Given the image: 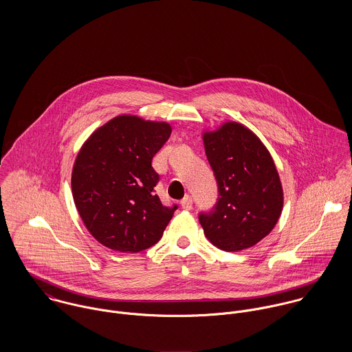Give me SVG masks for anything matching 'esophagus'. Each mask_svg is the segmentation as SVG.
<instances>
[{
    "label": "esophagus",
    "mask_w": 352,
    "mask_h": 352,
    "mask_svg": "<svg viewBox=\"0 0 352 352\" xmlns=\"http://www.w3.org/2000/svg\"><path fill=\"white\" fill-rule=\"evenodd\" d=\"M182 207L184 210H191L192 208V198L190 195H186L183 199H182Z\"/></svg>",
    "instance_id": "34e87169"
}]
</instances>
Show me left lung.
Here are the masks:
<instances>
[{
  "label": "left lung",
  "mask_w": 352,
  "mask_h": 352,
  "mask_svg": "<svg viewBox=\"0 0 352 352\" xmlns=\"http://www.w3.org/2000/svg\"><path fill=\"white\" fill-rule=\"evenodd\" d=\"M204 151L218 186V199L199 214L206 237L219 250L243 251L275 228L283 190L274 160L250 129L229 122L203 134Z\"/></svg>",
  "instance_id": "obj_1"
}]
</instances>
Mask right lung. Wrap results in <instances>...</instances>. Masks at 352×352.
I'll return each mask as SVG.
<instances>
[{"label":"right lung","mask_w":352,"mask_h":352,"mask_svg":"<svg viewBox=\"0 0 352 352\" xmlns=\"http://www.w3.org/2000/svg\"><path fill=\"white\" fill-rule=\"evenodd\" d=\"M165 122L116 116L98 129L78 153L72 191L91 234L113 251L135 252L160 241L177 204L164 206L154 187V154L170 137Z\"/></svg>","instance_id":"right-lung-1"}]
</instances>
